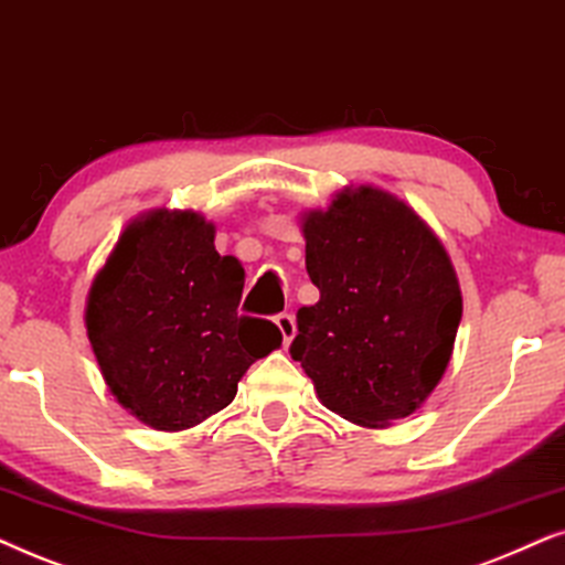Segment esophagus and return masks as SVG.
I'll return each mask as SVG.
<instances>
[{
	"mask_svg": "<svg viewBox=\"0 0 565 565\" xmlns=\"http://www.w3.org/2000/svg\"><path fill=\"white\" fill-rule=\"evenodd\" d=\"M276 326H278V330H281L284 349H287V345H289L291 341H295V335H297V322H295V315H289V312L276 315Z\"/></svg>",
	"mask_w": 565,
	"mask_h": 565,
	"instance_id": "34e87169",
	"label": "esophagus"
}]
</instances>
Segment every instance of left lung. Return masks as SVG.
<instances>
[{
  "instance_id": "8db88e82",
  "label": "left lung",
  "mask_w": 565,
  "mask_h": 565,
  "mask_svg": "<svg viewBox=\"0 0 565 565\" xmlns=\"http://www.w3.org/2000/svg\"><path fill=\"white\" fill-rule=\"evenodd\" d=\"M299 227L320 299L299 307L291 359L351 424L385 428L416 413L445 377L462 320L441 239L377 185H345Z\"/></svg>"
}]
</instances>
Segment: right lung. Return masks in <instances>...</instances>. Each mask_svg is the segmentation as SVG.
<instances>
[{
    "instance_id": "right-lung-1",
    "label": "right lung",
    "mask_w": 565,
    "mask_h": 565,
    "mask_svg": "<svg viewBox=\"0 0 565 565\" xmlns=\"http://www.w3.org/2000/svg\"><path fill=\"white\" fill-rule=\"evenodd\" d=\"M204 214L152 209L126 224L87 291L85 328L110 395L157 431H185L235 401L253 361L281 345L237 315L243 263Z\"/></svg>"
}]
</instances>
